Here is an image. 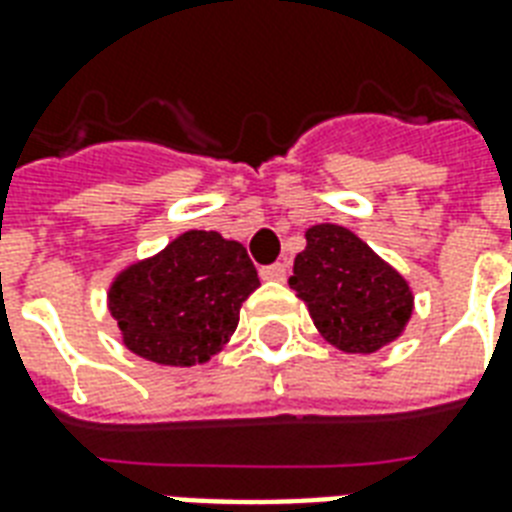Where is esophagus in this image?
I'll use <instances>...</instances> for the list:
<instances>
[{
    "label": "esophagus",
    "instance_id": "1",
    "mask_svg": "<svg viewBox=\"0 0 512 512\" xmlns=\"http://www.w3.org/2000/svg\"><path fill=\"white\" fill-rule=\"evenodd\" d=\"M260 276H263L265 282H284V279H287V265L284 263L263 265V268H260Z\"/></svg>",
    "mask_w": 512,
    "mask_h": 512
}]
</instances>
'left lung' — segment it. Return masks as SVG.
I'll return each mask as SVG.
<instances>
[{"label":"left lung","mask_w":512,"mask_h":512,"mask_svg":"<svg viewBox=\"0 0 512 512\" xmlns=\"http://www.w3.org/2000/svg\"><path fill=\"white\" fill-rule=\"evenodd\" d=\"M290 287L319 333L349 354H370L395 341L413 311L403 276L341 225L306 230Z\"/></svg>","instance_id":"left-lung-1"}]
</instances>
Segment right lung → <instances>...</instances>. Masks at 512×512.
Wrapping results in <instances>:
<instances>
[{
	"label": "right lung",
	"mask_w": 512,
	"mask_h": 512,
	"mask_svg": "<svg viewBox=\"0 0 512 512\" xmlns=\"http://www.w3.org/2000/svg\"><path fill=\"white\" fill-rule=\"evenodd\" d=\"M260 287L247 249L214 230H187L161 255L131 265L109 287V311L128 349L174 368L206 362L239 325Z\"/></svg>",
	"instance_id": "right-lung-1"
}]
</instances>
